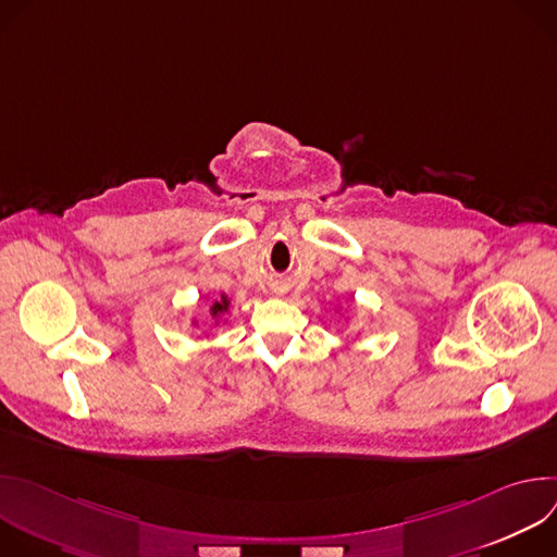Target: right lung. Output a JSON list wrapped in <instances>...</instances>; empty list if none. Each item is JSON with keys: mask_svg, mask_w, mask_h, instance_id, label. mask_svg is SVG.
<instances>
[{"mask_svg": "<svg viewBox=\"0 0 557 557\" xmlns=\"http://www.w3.org/2000/svg\"><path fill=\"white\" fill-rule=\"evenodd\" d=\"M226 310H228V297L222 295L220 301H213V304H211V310H209V312H211V317H220V314L226 312Z\"/></svg>", "mask_w": 557, "mask_h": 557, "instance_id": "right-lung-1", "label": "right lung"}]
</instances>
